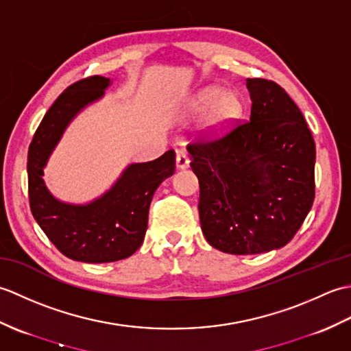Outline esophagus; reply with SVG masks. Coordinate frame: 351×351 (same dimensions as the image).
<instances>
[{
  "label": "esophagus",
  "instance_id": "34e87169",
  "mask_svg": "<svg viewBox=\"0 0 351 351\" xmlns=\"http://www.w3.org/2000/svg\"><path fill=\"white\" fill-rule=\"evenodd\" d=\"M189 164H190L189 155L185 154L184 151H178V154H176V169L184 170V169L189 167Z\"/></svg>",
  "mask_w": 351,
  "mask_h": 351
}]
</instances>
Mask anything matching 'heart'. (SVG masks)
Here are the masks:
<instances>
[{
	"label": "heart",
	"mask_w": 351,
	"mask_h": 351,
	"mask_svg": "<svg viewBox=\"0 0 351 351\" xmlns=\"http://www.w3.org/2000/svg\"><path fill=\"white\" fill-rule=\"evenodd\" d=\"M241 101L235 92L219 86H206L189 99L185 111L190 116L204 114L202 134L215 136L225 131L241 113Z\"/></svg>",
	"instance_id": "obj_1"
}]
</instances>
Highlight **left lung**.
Segmentation results:
<instances>
[{
  "label": "left lung",
  "instance_id": "1",
  "mask_svg": "<svg viewBox=\"0 0 351 351\" xmlns=\"http://www.w3.org/2000/svg\"><path fill=\"white\" fill-rule=\"evenodd\" d=\"M250 121L213 141L189 145L199 180V217L214 249L232 255L280 249L315 197V141L283 88L247 78Z\"/></svg>",
  "mask_w": 351,
  "mask_h": 351
}]
</instances>
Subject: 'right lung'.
<instances>
[{
  "instance_id": "right-lung-1",
  "label": "right lung",
  "mask_w": 351,
  "mask_h": 351,
  "mask_svg": "<svg viewBox=\"0 0 351 351\" xmlns=\"http://www.w3.org/2000/svg\"><path fill=\"white\" fill-rule=\"evenodd\" d=\"M110 78L95 75L69 86L52 104L28 147V197L37 225L64 256L88 264L131 256L145 240L151 200L175 173V152L132 162L111 189L88 204L58 200L43 181V169L75 116L101 99Z\"/></svg>"
}]
</instances>
